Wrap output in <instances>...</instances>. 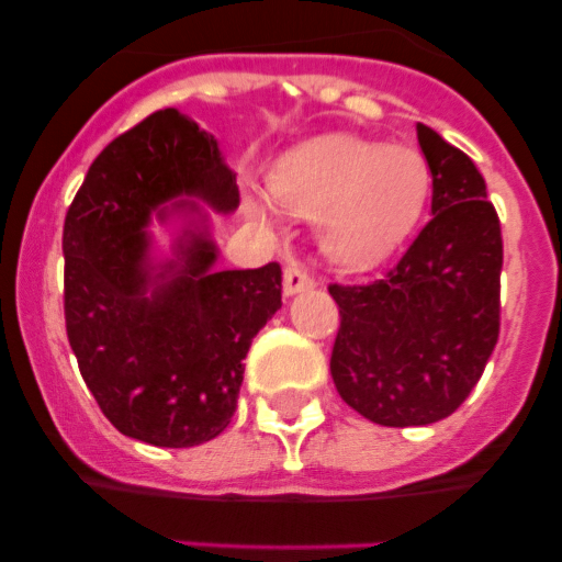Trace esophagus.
I'll return each instance as SVG.
<instances>
[{
  "instance_id": "34e87169",
  "label": "esophagus",
  "mask_w": 562,
  "mask_h": 562,
  "mask_svg": "<svg viewBox=\"0 0 562 562\" xmlns=\"http://www.w3.org/2000/svg\"><path fill=\"white\" fill-rule=\"evenodd\" d=\"M313 277L304 271L302 263H296V260H291V263L285 266V282H282V288H285V296H296V293L307 291V288H313Z\"/></svg>"
}]
</instances>
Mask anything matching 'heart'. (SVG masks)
<instances>
[{"mask_svg":"<svg viewBox=\"0 0 562 562\" xmlns=\"http://www.w3.org/2000/svg\"><path fill=\"white\" fill-rule=\"evenodd\" d=\"M291 212L323 217L321 241L342 266H367L400 245L432 187L427 160L411 146L323 135L296 146L271 173Z\"/></svg>","mask_w":562,"mask_h":562,"instance_id":"heart-1","label":"heart"}]
</instances>
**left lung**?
Segmentation results:
<instances>
[{
  "mask_svg": "<svg viewBox=\"0 0 562 562\" xmlns=\"http://www.w3.org/2000/svg\"><path fill=\"white\" fill-rule=\"evenodd\" d=\"M416 133L432 173V220L383 280L328 285L339 307L334 386L383 427L451 416L501 334L503 236L484 176L432 127Z\"/></svg>",
  "mask_w": 562,
  "mask_h": 562,
  "instance_id": "left-lung-1",
  "label": "left lung"
}]
</instances>
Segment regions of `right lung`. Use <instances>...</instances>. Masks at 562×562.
<instances>
[{"label": "right lung", "mask_w": 562, "mask_h": 562, "mask_svg": "<svg viewBox=\"0 0 562 562\" xmlns=\"http://www.w3.org/2000/svg\"><path fill=\"white\" fill-rule=\"evenodd\" d=\"M192 198L234 212L236 173L214 135L166 108L100 151L61 234L65 323L78 370L119 432L160 449L201 446L228 427L241 361L282 307L280 263L214 269L217 245ZM168 200L175 203L164 207ZM151 211L188 220L175 258L162 265L148 252Z\"/></svg>", "instance_id": "add662e5"}]
</instances>
